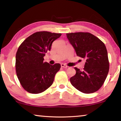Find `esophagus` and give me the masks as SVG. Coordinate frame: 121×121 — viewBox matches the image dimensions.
I'll return each instance as SVG.
<instances>
[{
  "instance_id": "obj_1",
  "label": "esophagus",
  "mask_w": 121,
  "mask_h": 121,
  "mask_svg": "<svg viewBox=\"0 0 121 121\" xmlns=\"http://www.w3.org/2000/svg\"><path fill=\"white\" fill-rule=\"evenodd\" d=\"M61 67H63V68H67L68 67L65 64H61Z\"/></svg>"
}]
</instances>
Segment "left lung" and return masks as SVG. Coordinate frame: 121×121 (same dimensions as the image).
I'll return each mask as SVG.
<instances>
[{
    "mask_svg": "<svg viewBox=\"0 0 121 121\" xmlns=\"http://www.w3.org/2000/svg\"><path fill=\"white\" fill-rule=\"evenodd\" d=\"M77 55L85 60L84 69L75 67L76 74L70 78L71 84L84 93L96 92L107 78L109 69L108 52L104 43L89 32L66 34Z\"/></svg>",
    "mask_w": 121,
    "mask_h": 121,
    "instance_id": "obj_1",
    "label": "left lung"
}]
</instances>
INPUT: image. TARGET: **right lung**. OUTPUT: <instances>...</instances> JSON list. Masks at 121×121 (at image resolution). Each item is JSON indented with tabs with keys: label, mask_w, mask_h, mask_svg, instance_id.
<instances>
[{
	"label": "right lung",
	"mask_w": 121,
	"mask_h": 121,
	"mask_svg": "<svg viewBox=\"0 0 121 121\" xmlns=\"http://www.w3.org/2000/svg\"><path fill=\"white\" fill-rule=\"evenodd\" d=\"M61 35L48 31L37 32L27 37L19 47L16 55V74L22 87L28 92L41 93L53 84L61 65L44 62L43 57Z\"/></svg>",
	"instance_id": "1"
}]
</instances>
